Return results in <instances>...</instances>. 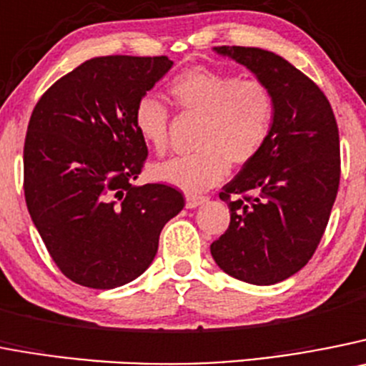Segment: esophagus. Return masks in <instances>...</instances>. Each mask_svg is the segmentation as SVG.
Instances as JSON below:
<instances>
[{"instance_id":"esophagus-1","label":"esophagus","mask_w":366,"mask_h":366,"mask_svg":"<svg viewBox=\"0 0 366 366\" xmlns=\"http://www.w3.org/2000/svg\"><path fill=\"white\" fill-rule=\"evenodd\" d=\"M205 201H207L205 196H194V194H187V196H185L187 209H196V207L203 205Z\"/></svg>"}]
</instances>
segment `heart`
Segmentation results:
<instances>
[{"mask_svg":"<svg viewBox=\"0 0 366 366\" xmlns=\"http://www.w3.org/2000/svg\"><path fill=\"white\" fill-rule=\"evenodd\" d=\"M174 102L187 112L205 116L197 137L199 152L154 163V181L189 194L217 185L227 172V161L244 165L261 152L272 132L276 102L259 79L194 66L177 74L169 85ZM134 127L156 152L169 145V107L156 96H143L134 109Z\"/></svg>","mask_w":366,"mask_h":366,"instance_id":"obj_1","label":"heart"}]
</instances>
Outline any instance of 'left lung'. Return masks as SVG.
<instances>
[{"label": "left lung", "mask_w": 366, "mask_h": 366, "mask_svg": "<svg viewBox=\"0 0 366 366\" xmlns=\"http://www.w3.org/2000/svg\"><path fill=\"white\" fill-rule=\"evenodd\" d=\"M270 89L276 119L268 142L219 192L227 232L210 244L217 267L236 280L274 285L314 256L337 189L340 132L320 86L287 59L256 46H214Z\"/></svg>", "instance_id": "8db88e82"}]
</instances>
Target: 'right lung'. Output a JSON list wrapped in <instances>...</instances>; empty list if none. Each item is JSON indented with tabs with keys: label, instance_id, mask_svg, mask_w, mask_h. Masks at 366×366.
<instances>
[{
	"label": "right lung",
	"instance_id": "1",
	"mask_svg": "<svg viewBox=\"0 0 366 366\" xmlns=\"http://www.w3.org/2000/svg\"><path fill=\"white\" fill-rule=\"evenodd\" d=\"M172 65L167 56L92 58L32 110L23 149L26 209L74 283L109 290L142 276L167 221L185 207L172 187L134 185L149 154L134 109Z\"/></svg>",
	"mask_w": 366,
	"mask_h": 366
}]
</instances>
